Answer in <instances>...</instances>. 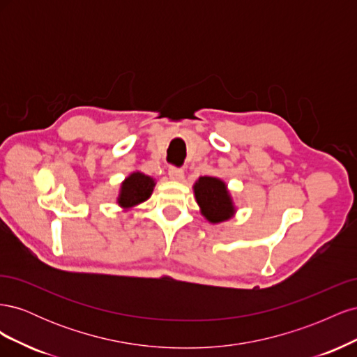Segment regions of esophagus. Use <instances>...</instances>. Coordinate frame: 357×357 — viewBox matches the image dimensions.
<instances>
[{
  "mask_svg": "<svg viewBox=\"0 0 357 357\" xmlns=\"http://www.w3.org/2000/svg\"><path fill=\"white\" fill-rule=\"evenodd\" d=\"M168 176H169V178H171V180L180 181V180H183V177H185V171H183V168L169 167V169H168Z\"/></svg>",
  "mask_w": 357,
  "mask_h": 357,
  "instance_id": "34e87169",
  "label": "esophagus"
}]
</instances>
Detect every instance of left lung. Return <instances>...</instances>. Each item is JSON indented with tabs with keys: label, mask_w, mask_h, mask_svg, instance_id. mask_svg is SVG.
I'll list each match as a JSON object with an SVG mask.
<instances>
[{
	"label": "left lung",
	"mask_w": 357,
	"mask_h": 357,
	"mask_svg": "<svg viewBox=\"0 0 357 357\" xmlns=\"http://www.w3.org/2000/svg\"><path fill=\"white\" fill-rule=\"evenodd\" d=\"M201 213L211 223L228 220L235 213L226 185L215 177H199L193 186Z\"/></svg>",
	"instance_id": "8db88e82"
}]
</instances>
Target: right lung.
I'll return each mask as SVG.
<instances>
[{"label":"right lung","mask_w":357,"mask_h":357,"mask_svg":"<svg viewBox=\"0 0 357 357\" xmlns=\"http://www.w3.org/2000/svg\"><path fill=\"white\" fill-rule=\"evenodd\" d=\"M155 188V180L143 172H132L121 188V195L117 202L123 208H131L150 198Z\"/></svg>","instance_id":"obj_1"}]
</instances>
